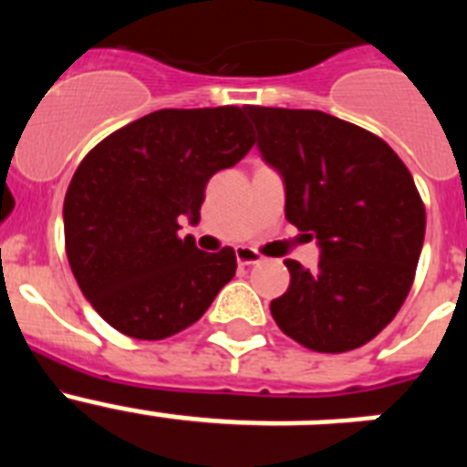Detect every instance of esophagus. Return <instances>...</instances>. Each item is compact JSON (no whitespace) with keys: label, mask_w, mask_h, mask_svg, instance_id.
<instances>
[{"label":"esophagus","mask_w":467,"mask_h":467,"mask_svg":"<svg viewBox=\"0 0 467 467\" xmlns=\"http://www.w3.org/2000/svg\"><path fill=\"white\" fill-rule=\"evenodd\" d=\"M236 259L241 266H250V264L262 262V254L253 250V247H236Z\"/></svg>","instance_id":"34e87169"}]
</instances>
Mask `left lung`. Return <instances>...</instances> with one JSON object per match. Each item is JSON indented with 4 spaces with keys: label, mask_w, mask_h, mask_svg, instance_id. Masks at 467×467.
I'll list each match as a JSON object with an SVG mask.
<instances>
[{
    "label": "left lung",
    "mask_w": 467,
    "mask_h": 467,
    "mask_svg": "<svg viewBox=\"0 0 467 467\" xmlns=\"http://www.w3.org/2000/svg\"><path fill=\"white\" fill-rule=\"evenodd\" d=\"M264 161L283 175L285 217L320 245L316 271L287 259L290 287L271 301L275 325L317 353L372 341L414 283L426 208L381 138L317 109L245 107Z\"/></svg>",
    "instance_id": "1"
}]
</instances>
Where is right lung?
<instances>
[{"label":"right lung","instance_id":"right-lung-1","mask_svg":"<svg viewBox=\"0 0 467 467\" xmlns=\"http://www.w3.org/2000/svg\"><path fill=\"white\" fill-rule=\"evenodd\" d=\"M241 107L159 109L86 154L65 193V250L90 306L126 337L159 341L208 311L236 253H201L180 220H201L205 184L253 150Z\"/></svg>","mask_w":467,"mask_h":467}]
</instances>
